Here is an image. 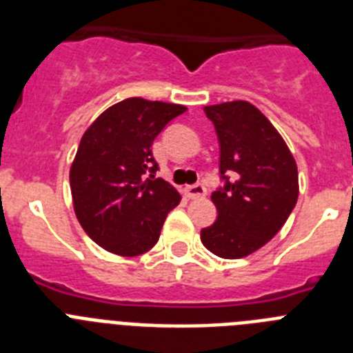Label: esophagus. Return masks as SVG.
Masks as SVG:
<instances>
[{
    "label": "esophagus",
    "instance_id": "esophagus-1",
    "mask_svg": "<svg viewBox=\"0 0 353 353\" xmlns=\"http://www.w3.org/2000/svg\"><path fill=\"white\" fill-rule=\"evenodd\" d=\"M183 191H185V196L189 199H198V198H205V196H207V187H205L203 183L187 185Z\"/></svg>",
    "mask_w": 353,
    "mask_h": 353
}]
</instances>
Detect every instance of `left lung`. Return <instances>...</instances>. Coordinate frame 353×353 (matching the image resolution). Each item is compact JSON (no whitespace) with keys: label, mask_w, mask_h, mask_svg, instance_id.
<instances>
[{"label":"left lung","mask_w":353,"mask_h":353,"mask_svg":"<svg viewBox=\"0 0 353 353\" xmlns=\"http://www.w3.org/2000/svg\"><path fill=\"white\" fill-rule=\"evenodd\" d=\"M205 114L219 139L224 187L212 192L217 219L201 230V242L236 260L263 248L286 223L299 198L297 164L281 134L249 102L207 105Z\"/></svg>","instance_id":"1"}]
</instances>
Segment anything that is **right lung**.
Instances as JSON below:
<instances>
[{
  "mask_svg": "<svg viewBox=\"0 0 353 353\" xmlns=\"http://www.w3.org/2000/svg\"><path fill=\"white\" fill-rule=\"evenodd\" d=\"M185 111V105L130 97L105 109L83 134L70 166L72 201L86 235L105 251L139 256L157 244L180 194L154 176L157 162L150 146Z\"/></svg>",
  "mask_w": 353,
  "mask_h": 353,
  "instance_id": "obj_1",
  "label": "right lung"
}]
</instances>
